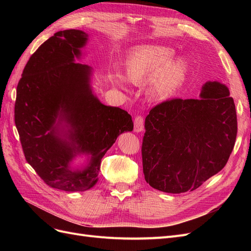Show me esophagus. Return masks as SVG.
Instances as JSON below:
<instances>
[{"instance_id":"esophagus-1","label":"esophagus","mask_w":251,"mask_h":251,"mask_svg":"<svg viewBox=\"0 0 251 251\" xmlns=\"http://www.w3.org/2000/svg\"><path fill=\"white\" fill-rule=\"evenodd\" d=\"M144 128V119L142 116H136L134 120V131L136 133H140Z\"/></svg>"}]
</instances>
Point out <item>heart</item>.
I'll return each instance as SVG.
<instances>
[{
  "instance_id": "1",
  "label": "heart",
  "mask_w": 251,
  "mask_h": 251,
  "mask_svg": "<svg viewBox=\"0 0 251 251\" xmlns=\"http://www.w3.org/2000/svg\"><path fill=\"white\" fill-rule=\"evenodd\" d=\"M174 55L173 49L158 45L135 48L125 60V76L135 85L148 81V94L154 100L170 98L184 83L189 67L186 58ZM116 81L125 88L121 75H116Z\"/></svg>"
}]
</instances>
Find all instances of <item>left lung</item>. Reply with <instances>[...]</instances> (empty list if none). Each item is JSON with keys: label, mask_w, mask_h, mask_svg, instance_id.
<instances>
[{"label": "left lung", "mask_w": 251, "mask_h": 251, "mask_svg": "<svg viewBox=\"0 0 251 251\" xmlns=\"http://www.w3.org/2000/svg\"><path fill=\"white\" fill-rule=\"evenodd\" d=\"M224 83L207 81L198 100L175 98L146 118L144 179L160 192L195 191L221 171L237 138V113Z\"/></svg>", "instance_id": "1"}]
</instances>
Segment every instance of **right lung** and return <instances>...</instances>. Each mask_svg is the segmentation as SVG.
<instances>
[{"label":"right lung","mask_w":251,"mask_h":251,"mask_svg":"<svg viewBox=\"0 0 251 251\" xmlns=\"http://www.w3.org/2000/svg\"><path fill=\"white\" fill-rule=\"evenodd\" d=\"M89 34L64 30L29 58L17 88L14 121L27 162L44 182L65 192H85L98 181L101 159L125 132L126 111L94 94L92 67L76 63ZM79 155L85 163L74 165Z\"/></svg>","instance_id":"add662e5"}]
</instances>
